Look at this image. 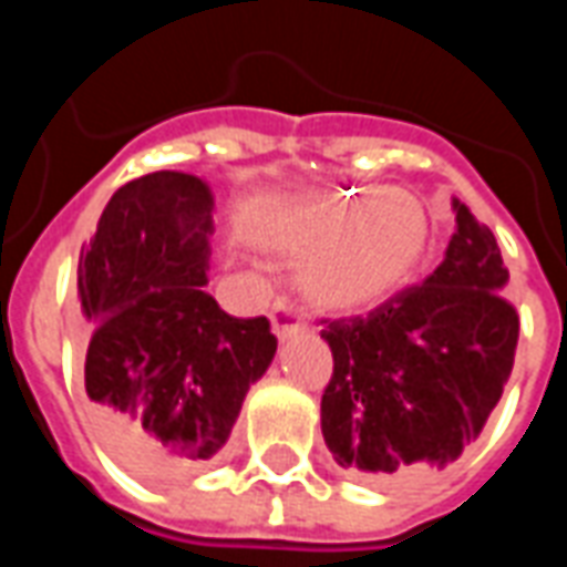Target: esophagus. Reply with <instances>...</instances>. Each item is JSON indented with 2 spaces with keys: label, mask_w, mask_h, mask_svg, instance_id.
Segmentation results:
<instances>
[{
  "label": "esophagus",
  "mask_w": 567,
  "mask_h": 567,
  "mask_svg": "<svg viewBox=\"0 0 567 567\" xmlns=\"http://www.w3.org/2000/svg\"><path fill=\"white\" fill-rule=\"evenodd\" d=\"M272 331H276L279 340H291L295 333L303 331V319H300V312L295 309V303L279 300V303L272 307Z\"/></svg>",
  "instance_id": "34e87169"
}]
</instances>
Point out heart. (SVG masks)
<instances>
[{"instance_id":"b5f03b06","label":"heart","mask_w":567,"mask_h":567,"mask_svg":"<svg viewBox=\"0 0 567 567\" xmlns=\"http://www.w3.org/2000/svg\"><path fill=\"white\" fill-rule=\"evenodd\" d=\"M251 239L285 251L324 239L300 272L303 291L319 309L364 312L413 279L427 246V215L404 190H352L303 221H255Z\"/></svg>"}]
</instances>
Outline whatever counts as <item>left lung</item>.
I'll list each match as a JSON object with an SVG mask.
<instances>
[{
  "label": "left lung",
  "mask_w": 567,
  "mask_h": 567,
  "mask_svg": "<svg viewBox=\"0 0 567 567\" xmlns=\"http://www.w3.org/2000/svg\"><path fill=\"white\" fill-rule=\"evenodd\" d=\"M455 234L425 282L368 316L321 319L333 355L321 434L349 474L404 483L440 471L480 437L511 380L519 312L501 295L495 234L452 199Z\"/></svg>",
  "instance_id": "8db88e82"
}]
</instances>
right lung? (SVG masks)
<instances>
[{"mask_svg":"<svg viewBox=\"0 0 567 567\" xmlns=\"http://www.w3.org/2000/svg\"><path fill=\"white\" fill-rule=\"evenodd\" d=\"M212 206L197 175L148 173L117 187L81 248L87 410L140 476L209 462L276 355L270 321L234 319L203 291Z\"/></svg>","mask_w":567,"mask_h":567,"instance_id":"right-lung-1","label":"right lung"}]
</instances>
